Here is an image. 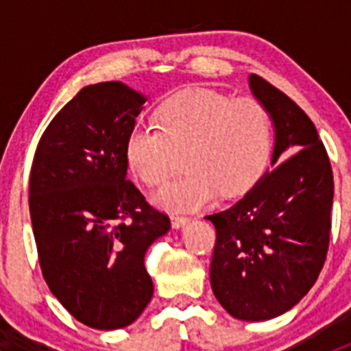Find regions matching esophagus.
Wrapping results in <instances>:
<instances>
[{
	"label": "esophagus",
	"instance_id": "esophagus-1",
	"mask_svg": "<svg viewBox=\"0 0 351 351\" xmlns=\"http://www.w3.org/2000/svg\"><path fill=\"white\" fill-rule=\"evenodd\" d=\"M190 222L189 217H185V215H171V224L173 228L180 229L183 228V226H186Z\"/></svg>",
	"mask_w": 351,
	"mask_h": 351
}]
</instances>
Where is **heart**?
<instances>
[{
    "mask_svg": "<svg viewBox=\"0 0 351 351\" xmlns=\"http://www.w3.org/2000/svg\"><path fill=\"white\" fill-rule=\"evenodd\" d=\"M154 123H136L125 143L127 166L154 186L171 168L175 151L186 149L189 173L166 182L153 195L171 214L214 204L219 193L236 195L263 173L271 151L270 113L258 98H234L207 88H190L166 98Z\"/></svg>",
    "mask_w": 351,
    "mask_h": 351,
    "instance_id": "heart-1",
    "label": "heart"
}]
</instances>
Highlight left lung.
I'll return each mask as SVG.
<instances>
[{
	"label": "left lung",
	"instance_id": "left-lung-1",
	"mask_svg": "<svg viewBox=\"0 0 351 351\" xmlns=\"http://www.w3.org/2000/svg\"><path fill=\"white\" fill-rule=\"evenodd\" d=\"M250 90L275 130L271 169L215 226L210 284L236 319L267 321L292 309L311 290L326 260L335 183L313 120L256 74Z\"/></svg>",
	"mask_w": 351,
	"mask_h": 351
}]
</instances>
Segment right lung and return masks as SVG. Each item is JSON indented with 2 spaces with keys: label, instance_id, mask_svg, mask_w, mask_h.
Instances as JSON below:
<instances>
[{
  "label": "right lung",
  "instance_id": "right-lung-1",
  "mask_svg": "<svg viewBox=\"0 0 351 351\" xmlns=\"http://www.w3.org/2000/svg\"><path fill=\"white\" fill-rule=\"evenodd\" d=\"M146 97L120 81L84 86L38 141L28 185L42 275L80 323L125 328L153 297L144 254L169 231L127 180L125 143Z\"/></svg>",
  "mask_w": 351,
  "mask_h": 351
}]
</instances>
